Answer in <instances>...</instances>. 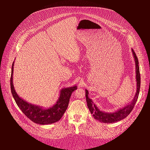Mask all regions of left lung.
Wrapping results in <instances>:
<instances>
[{
    "instance_id": "left-lung-1",
    "label": "left lung",
    "mask_w": 150,
    "mask_h": 150,
    "mask_svg": "<svg viewBox=\"0 0 150 150\" xmlns=\"http://www.w3.org/2000/svg\"><path fill=\"white\" fill-rule=\"evenodd\" d=\"M133 56L134 57V61L136 63V77H137V93H136L135 97L133 101L131 102L130 104H128L125 108L120 109V110L117 111L115 112L112 113H107L100 111L98 108V107L94 105L93 102L91 99L88 97V91L86 89V101H87L88 107L89 110L93 116L94 119L98 120L99 121L104 122V123H112L117 121L122 120V119L125 118L126 117L129 115V113L132 111L133 110L134 106L138 98V95L139 93L140 90V84H141V78H140V73H139V62L138 57L136 55V53L132 49Z\"/></svg>"
}]
</instances>
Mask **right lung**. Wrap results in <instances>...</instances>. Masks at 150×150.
<instances>
[{
	"mask_svg": "<svg viewBox=\"0 0 150 150\" xmlns=\"http://www.w3.org/2000/svg\"><path fill=\"white\" fill-rule=\"evenodd\" d=\"M13 62L12 66L11 77V88L13 99L22 112L35 123L48 125L56 122L59 120L64 115L69 104L72 93L77 89L76 86L67 88L61 90L60 97L56 104L47 110L37 106L33 105L22 99L18 96L14 89L12 83Z\"/></svg>",
	"mask_w": 150,
	"mask_h": 150,
	"instance_id": "obj_1",
	"label": "right lung"
}]
</instances>
